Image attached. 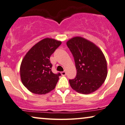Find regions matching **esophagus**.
I'll return each mask as SVG.
<instances>
[{"instance_id":"esophagus-1","label":"esophagus","mask_w":125,"mask_h":125,"mask_svg":"<svg viewBox=\"0 0 125 125\" xmlns=\"http://www.w3.org/2000/svg\"><path fill=\"white\" fill-rule=\"evenodd\" d=\"M61 74H62V76H65L66 74V71H63V72H61Z\"/></svg>"}]
</instances>
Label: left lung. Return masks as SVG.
Segmentation results:
<instances>
[{
  "instance_id": "8db88e82",
  "label": "left lung",
  "mask_w": 125,
  "mask_h": 125,
  "mask_svg": "<svg viewBox=\"0 0 125 125\" xmlns=\"http://www.w3.org/2000/svg\"><path fill=\"white\" fill-rule=\"evenodd\" d=\"M73 55L77 73L69 80L72 89L88 94L102 86L107 76V65L103 52L94 43L81 37H74L67 42Z\"/></svg>"
}]
</instances>
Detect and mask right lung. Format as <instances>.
Here are the masks:
<instances>
[{
	"label": "right lung",
	"mask_w": 125,
	"mask_h": 125,
	"mask_svg": "<svg viewBox=\"0 0 125 125\" xmlns=\"http://www.w3.org/2000/svg\"><path fill=\"white\" fill-rule=\"evenodd\" d=\"M62 42L53 39H42L27 52L20 67L24 86L34 94H45L53 90L61 74L52 71L51 55Z\"/></svg>",
	"instance_id": "obj_1"
}]
</instances>
